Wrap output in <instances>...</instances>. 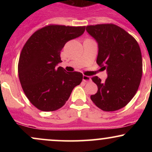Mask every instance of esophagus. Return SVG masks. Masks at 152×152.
<instances>
[{
	"mask_svg": "<svg viewBox=\"0 0 152 152\" xmlns=\"http://www.w3.org/2000/svg\"><path fill=\"white\" fill-rule=\"evenodd\" d=\"M83 81L84 82H86V83H88V82L91 81V78H90V76H85V75H83Z\"/></svg>",
	"mask_w": 152,
	"mask_h": 152,
	"instance_id": "esophagus-1",
	"label": "esophagus"
}]
</instances>
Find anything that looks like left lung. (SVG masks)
I'll list each match as a JSON object with an SVG mask.
<instances>
[{
    "instance_id": "8db88e82",
    "label": "left lung",
    "mask_w": 152,
    "mask_h": 152,
    "mask_svg": "<svg viewBox=\"0 0 152 152\" xmlns=\"http://www.w3.org/2000/svg\"><path fill=\"white\" fill-rule=\"evenodd\" d=\"M86 31L98 43L97 64L108 74L104 82L98 76L91 78L98 91L91 99L103 111H116L127 105L139 88L142 76L140 47L132 35L114 24L87 26Z\"/></svg>"
}]
</instances>
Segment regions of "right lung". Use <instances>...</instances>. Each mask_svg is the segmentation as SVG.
Listing matches in <instances>:
<instances>
[{
    "instance_id": "1",
    "label": "right lung",
    "mask_w": 152,
    "mask_h": 152,
    "mask_svg": "<svg viewBox=\"0 0 152 152\" xmlns=\"http://www.w3.org/2000/svg\"><path fill=\"white\" fill-rule=\"evenodd\" d=\"M86 26L50 25L38 29L26 41L19 57L18 77L26 97L38 109L61 108L83 74L56 67L66 42L81 36Z\"/></svg>"
}]
</instances>
